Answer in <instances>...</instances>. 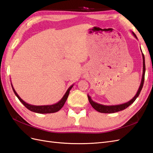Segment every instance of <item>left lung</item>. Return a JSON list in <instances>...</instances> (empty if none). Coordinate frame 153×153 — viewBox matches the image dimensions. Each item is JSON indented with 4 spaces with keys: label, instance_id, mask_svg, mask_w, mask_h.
Masks as SVG:
<instances>
[{
    "label": "left lung",
    "instance_id": "left-lung-1",
    "mask_svg": "<svg viewBox=\"0 0 153 153\" xmlns=\"http://www.w3.org/2000/svg\"><path fill=\"white\" fill-rule=\"evenodd\" d=\"M132 34L134 35V36L137 39L136 35L134 33L132 32ZM142 53V51H141ZM142 57H143V74H142V78H141V81L140 83V86L138 88V91L137 92V93L136 95L134 96V97L131 99L130 101L128 102L124 103V104H119V105H103L98 104L97 102H94L93 100H92L91 97L89 95L88 96V101H89L90 104H91L92 107H93L95 110H97V111L100 112V113H113L115 112H118L120 111H122V110H124L125 109L127 108L129 105H130L132 104H133L134 102L136 100V98L138 97V96L140 95V92L143 88V83H144V79H145V56L142 53Z\"/></svg>",
    "mask_w": 153,
    "mask_h": 153
}]
</instances>
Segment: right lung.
I'll return each mask as SVG.
<instances>
[{
	"label": "right lung",
	"mask_w": 153,
	"mask_h": 153,
	"mask_svg": "<svg viewBox=\"0 0 153 153\" xmlns=\"http://www.w3.org/2000/svg\"><path fill=\"white\" fill-rule=\"evenodd\" d=\"M11 85H12V89L13 91V93H15L16 97L18 98L19 101L22 103V104L25 106V107L28 109H29L30 111L35 112V113H51L57 112L58 111H59V110L63 107V105H65V102H66L67 98H68V95H69L70 91L74 86V85H71V86L68 88V90L66 91V93L65 94V95L63 96V97L61 98V100H59L57 103H56V104H55L47 105H31V104H28V103L23 100L22 99L20 98L19 96L17 94L15 89H14L12 84H11Z\"/></svg>",
	"instance_id": "obj_1"
}]
</instances>
